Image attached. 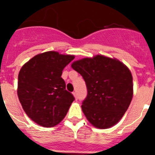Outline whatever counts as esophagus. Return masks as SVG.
Wrapping results in <instances>:
<instances>
[{
	"mask_svg": "<svg viewBox=\"0 0 155 155\" xmlns=\"http://www.w3.org/2000/svg\"><path fill=\"white\" fill-rule=\"evenodd\" d=\"M73 94H74V96L75 97V99H78V94H77V92L76 91H74L73 92Z\"/></svg>",
	"mask_w": 155,
	"mask_h": 155,
	"instance_id": "34e87169",
	"label": "esophagus"
}]
</instances>
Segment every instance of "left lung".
<instances>
[{
	"label": "left lung",
	"mask_w": 155,
	"mask_h": 155,
	"mask_svg": "<svg viewBox=\"0 0 155 155\" xmlns=\"http://www.w3.org/2000/svg\"><path fill=\"white\" fill-rule=\"evenodd\" d=\"M71 67L86 83L87 94L81 108L87 120L99 129L117 124L133 98V77L128 68L102 55L74 61Z\"/></svg>",
	"instance_id": "left-lung-1"
}]
</instances>
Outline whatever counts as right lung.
Here are the masks:
<instances>
[{
  "mask_svg": "<svg viewBox=\"0 0 155 155\" xmlns=\"http://www.w3.org/2000/svg\"><path fill=\"white\" fill-rule=\"evenodd\" d=\"M74 59L49 51L35 56L18 74V96L27 116L39 125L53 127L68 113L74 97L66 90L64 68Z\"/></svg>",
  "mask_w": 155,
  "mask_h": 155,
  "instance_id": "1",
  "label": "right lung"
}]
</instances>
